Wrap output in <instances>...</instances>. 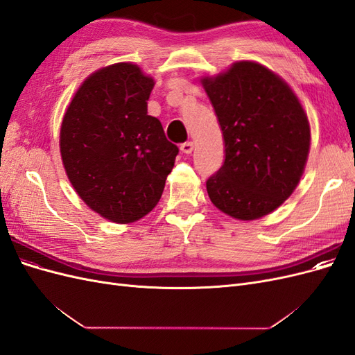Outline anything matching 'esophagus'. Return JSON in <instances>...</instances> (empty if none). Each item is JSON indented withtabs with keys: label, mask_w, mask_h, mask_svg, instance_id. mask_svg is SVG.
<instances>
[{
	"label": "esophagus",
	"mask_w": 355,
	"mask_h": 355,
	"mask_svg": "<svg viewBox=\"0 0 355 355\" xmlns=\"http://www.w3.org/2000/svg\"><path fill=\"white\" fill-rule=\"evenodd\" d=\"M180 151L184 153V154H191L192 151H194V144H192V142L182 144V145H180Z\"/></svg>",
	"instance_id": "esophagus-1"
}]
</instances>
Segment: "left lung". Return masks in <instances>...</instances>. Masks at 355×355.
Here are the masks:
<instances>
[{"label":"left lung","instance_id":"left-lung-1","mask_svg":"<svg viewBox=\"0 0 355 355\" xmlns=\"http://www.w3.org/2000/svg\"><path fill=\"white\" fill-rule=\"evenodd\" d=\"M225 144L222 167L207 182L211 202L241 220L280 207L297 187L309 153V123L296 94L256 62H237L201 80Z\"/></svg>","mask_w":355,"mask_h":355}]
</instances>
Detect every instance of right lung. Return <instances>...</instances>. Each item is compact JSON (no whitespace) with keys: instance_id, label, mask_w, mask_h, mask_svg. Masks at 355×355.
Segmentation results:
<instances>
[{"instance_id":"right-lung-1","label":"right lung","mask_w":355,"mask_h":355,"mask_svg":"<svg viewBox=\"0 0 355 355\" xmlns=\"http://www.w3.org/2000/svg\"><path fill=\"white\" fill-rule=\"evenodd\" d=\"M154 80L133 63L92 73L69 103L60 154L80 198L102 218L130 223L163 194L179 148L148 115Z\"/></svg>"}]
</instances>
